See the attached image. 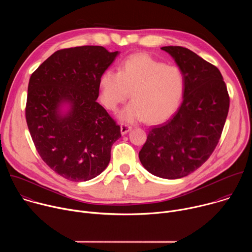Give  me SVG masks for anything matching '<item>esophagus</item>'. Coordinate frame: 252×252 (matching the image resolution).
Instances as JSON below:
<instances>
[{"label":"esophagus","instance_id":"esophagus-1","mask_svg":"<svg viewBox=\"0 0 252 252\" xmlns=\"http://www.w3.org/2000/svg\"><path fill=\"white\" fill-rule=\"evenodd\" d=\"M130 129H131V127L126 126V125H121V132H122L123 135L126 134Z\"/></svg>","mask_w":252,"mask_h":252}]
</instances>
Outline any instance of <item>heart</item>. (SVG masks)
I'll list each match as a JSON object with an SVG mask.
<instances>
[{
  "mask_svg": "<svg viewBox=\"0 0 252 252\" xmlns=\"http://www.w3.org/2000/svg\"><path fill=\"white\" fill-rule=\"evenodd\" d=\"M99 100L115 112L128 95L131 101L119 113V120L132 124L145 119L158 124L177 110L185 91V76L175 65H166L149 55L128 57L119 73L107 69L99 79Z\"/></svg>",
  "mask_w": 252,
  "mask_h": 252,
  "instance_id": "heart-1",
  "label": "heart"
}]
</instances>
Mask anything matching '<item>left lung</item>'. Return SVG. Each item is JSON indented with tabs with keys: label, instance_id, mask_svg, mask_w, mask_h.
Here are the masks:
<instances>
[{
	"label": "left lung",
	"instance_id": "left-lung-1",
	"mask_svg": "<svg viewBox=\"0 0 252 252\" xmlns=\"http://www.w3.org/2000/svg\"><path fill=\"white\" fill-rule=\"evenodd\" d=\"M182 69V105L166 123L153 127L138 154L152 174L182 178L201 166L220 138L229 109V96L220 69L190 50L162 47Z\"/></svg>",
	"mask_w": 252,
	"mask_h": 252
}]
</instances>
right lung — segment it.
I'll list each match as a JSON object with an SVG mask.
<instances>
[{
	"instance_id": "add662e5",
	"label": "right lung",
	"mask_w": 252,
	"mask_h": 252,
	"mask_svg": "<svg viewBox=\"0 0 252 252\" xmlns=\"http://www.w3.org/2000/svg\"><path fill=\"white\" fill-rule=\"evenodd\" d=\"M99 46L57 51L32 74L27 125L42 159L71 182L100 174L121 127L96 101L99 79L119 56Z\"/></svg>"
}]
</instances>
